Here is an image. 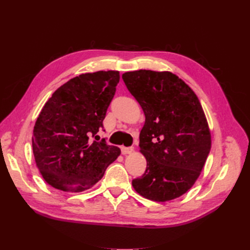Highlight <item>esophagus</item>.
Here are the masks:
<instances>
[{
    "mask_svg": "<svg viewBox=\"0 0 250 250\" xmlns=\"http://www.w3.org/2000/svg\"><path fill=\"white\" fill-rule=\"evenodd\" d=\"M121 150H122L123 154H129L133 151L132 147H121Z\"/></svg>",
    "mask_w": 250,
    "mask_h": 250,
    "instance_id": "1",
    "label": "esophagus"
}]
</instances>
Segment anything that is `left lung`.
<instances>
[{"instance_id":"8db88e82","label":"left lung","mask_w":250,"mask_h":250,"mask_svg":"<svg viewBox=\"0 0 250 250\" xmlns=\"http://www.w3.org/2000/svg\"><path fill=\"white\" fill-rule=\"evenodd\" d=\"M122 78L145 113L140 133L146 171L132 180L143 197L165 202L188 192L210 150V132L197 96L171 72L140 70Z\"/></svg>"}]
</instances>
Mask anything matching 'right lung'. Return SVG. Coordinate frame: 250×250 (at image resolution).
<instances>
[{
  "instance_id": "1",
  "label": "right lung",
  "mask_w": 250,
  "mask_h": 250,
  "mask_svg": "<svg viewBox=\"0 0 250 250\" xmlns=\"http://www.w3.org/2000/svg\"><path fill=\"white\" fill-rule=\"evenodd\" d=\"M119 80L118 71L81 74L44 104L35 122L32 148L37 168L53 188L85 191L120 155V148L105 139L92 141L103 128Z\"/></svg>"
}]
</instances>
